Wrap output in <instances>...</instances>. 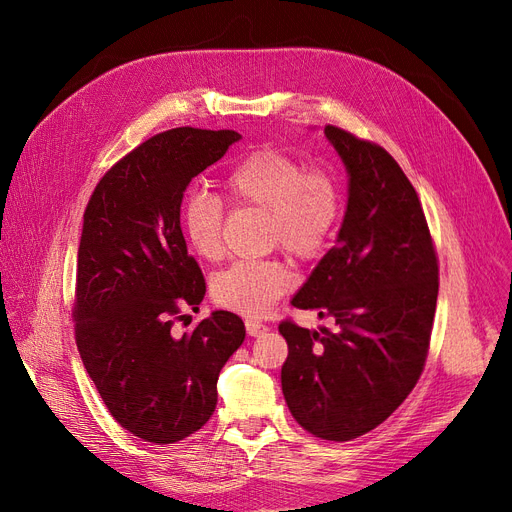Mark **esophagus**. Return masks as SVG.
I'll list each match as a JSON object with an SVG mask.
<instances>
[{
	"mask_svg": "<svg viewBox=\"0 0 512 512\" xmlns=\"http://www.w3.org/2000/svg\"><path fill=\"white\" fill-rule=\"evenodd\" d=\"M245 326H247V334H249V336H261V334L267 332V326L259 324V321H247Z\"/></svg>",
	"mask_w": 512,
	"mask_h": 512,
	"instance_id": "esophagus-1",
	"label": "esophagus"
}]
</instances>
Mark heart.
<instances>
[{
    "label": "heart",
    "mask_w": 512,
    "mask_h": 512,
    "mask_svg": "<svg viewBox=\"0 0 512 512\" xmlns=\"http://www.w3.org/2000/svg\"><path fill=\"white\" fill-rule=\"evenodd\" d=\"M228 197L240 207L270 213L272 245L301 261L317 259L330 245L340 220V193L334 178L299 159L259 147L242 157L226 176ZM222 201L211 193H191L180 211L182 232L191 249L215 261L222 245ZM294 284L290 267L278 259L236 261L211 282L213 301L247 317H261Z\"/></svg>",
    "instance_id": "b5f03b06"
}]
</instances>
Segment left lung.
Instances as JSON below:
<instances>
[{
  "instance_id": "obj_1",
  "label": "left lung",
  "mask_w": 512,
  "mask_h": 512,
  "mask_svg": "<svg viewBox=\"0 0 512 512\" xmlns=\"http://www.w3.org/2000/svg\"><path fill=\"white\" fill-rule=\"evenodd\" d=\"M324 132L346 166L348 203L336 247L292 305L334 317L336 328L282 321V392L309 434L346 442L386 421L419 380L436 315L438 257L396 159L338 126Z\"/></svg>"
}]
</instances>
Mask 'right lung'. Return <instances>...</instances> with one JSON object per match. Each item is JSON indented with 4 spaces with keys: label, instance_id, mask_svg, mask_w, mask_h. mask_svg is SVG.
Wrapping results in <instances>:
<instances>
[{
    "label": "right lung",
    "instance_id": "right-lung-1",
    "mask_svg": "<svg viewBox=\"0 0 512 512\" xmlns=\"http://www.w3.org/2000/svg\"><path fill=\"white\" fill-rule=\"evenodd\" d=\"M238 139L191 126L159 132L105 172L83 215L76 346L107 411L145 442L174 444L209 421L220 371L245 340L230 311L172 332L182 307L199 311L205 297L180 228L184 191Z\"/></svg>",
    "mask_w": 512,
    "mask_h": 512
}]
</instances>
